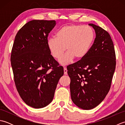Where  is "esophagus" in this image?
<instances>
[{"mask_svg":"<svg viewBox=\"0 0 125 125\" xmlns=\"http://www.w3.org/2000/svg\"><path fill=\"white\" fill-rule=\"evenodd\" d=\"M67 69L65 67H64V75H67L68 74V73H67Z\"/></svg>","mask_w":125,"mask_h":125,"instance_id":"obj_1","label":"esophagus"}]
</instances>
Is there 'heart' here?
<instances>
[{
  "label": "heart",
  "instance_id": "1",
  "mask_svg": "<svg viewBox=\"0 0 125 125\" xmlns=\"http://www.w3.org/2000/svg\"><path fill=\"white\" fill-rule=\"evenodd\" d=\"M94 38V31L89 26L67 25L57 31L56 37L48 39L47 46L52 56L56 59L60 58L67 49L68 52L59 61L60 64L67 65L75 57L81 60L85 56Z\"/></svg>",
  "mask_w": 125,
  "mask_h": 125
}]
</instances>
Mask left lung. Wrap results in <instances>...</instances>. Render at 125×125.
<instances>
[{"label":"left lung","mask_w":125,"mask_h":125,"mask_svg":"<svg viewBox=\"0 0 125 125\" xmlns=\"http://www.w3.org/2000/svg\"><path fill=\"white\" fill-rule=\"evenodd\" d=\"M95 38L85 56L67 67L73 103L83 110H91L104 99L110 89L116 58L113 41L107 31L90 23Z\"/></svg>","instance_id":"left-lung-1"}]
</instances>
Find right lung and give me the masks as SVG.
<instances>
[{"instance_id": "obj_1", "label": "right lung", "mask_w": 125, "mask_h": 125, "mask_svg": "<svg viewBox=\"0 0 125 125\" xmlns=\"http://www.w3.org/2000/svg\"><path fill=\"white\" fill-rule=\"evenodd\" d=\"M55 20H33L18 31L13 45L10 62L17 91L26 104L35 108L52 102L62 66L50 54L48 36Z\"/></svg>"}]
</instances>
